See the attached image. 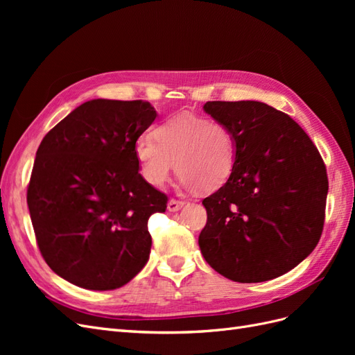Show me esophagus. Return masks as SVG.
<instances>
[{
	"label": "esophagus",
	"mask_w": 355,
	"mask_h": 355,
	"mask_svg": "<svg viewBox=\"0 0 355 355\" xmlns=\"http://www.w3.org/2000/svg\"><path fill=\"white\" fill-rule=\"evenodd\" d=\"M184 204H185V201L171 198V200L167 202V209H168V211H178V210H180L182 207H184Z\"/></svg>",
	"instance_id": "esophagus-1"
}]
</instances>
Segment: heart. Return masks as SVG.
Instances as JSON below:
<instances>
[{"instance_id": "b5f03b06", "label": "heart", "mask_w": 355, "mask_h": 355, "mask_svg": "<svg viewBox=\"0 0 355 355\" xmlns=\"http://www.w3.org/2000/svg\"><path fill=\"white\" fill-rule=\"evenodd\" d=\"M153 136H141L135 155L149 185H166L173 161L187 188L214 191L227 182L235 164V137L230 127L194 114H179L159 123Z\"/></svg>"}]
</instances>
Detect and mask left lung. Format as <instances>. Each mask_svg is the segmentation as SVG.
<instances>
[{"label": "left lung", "mask_w": 355, "mask_h": 355, "mask_svg": "<svg viewBox=\"0 0 355 355\" xmlns=\"http://www.w3.org/2000/svg\"><path fill=\"white\" fill-rule=\"evenodd\" d=\"M235 137V164L204 198L198 244L206 262L239 283L280 277L315 249L323 232L329 180L309 136L287 114L256 102H207Z\"/></svg>", "instance_id": "left-lung-1"}]
</instances>
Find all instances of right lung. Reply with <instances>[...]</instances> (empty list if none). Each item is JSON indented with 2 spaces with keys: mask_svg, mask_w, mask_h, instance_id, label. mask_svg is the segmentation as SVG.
<instances>
[{
  "mask_svg": "<svg viewBox=\"0 0 355 355\" xmlns=\"http://www.w3.org/2000/svg\"><path fill=\"white\" fill-rule=\"evenodd\" d=\"M155 116L149 102L93 99L41 141L26 200L38 249L63 280L114 290L146 265L148 219L167 196L139 173L135 144Z\"/></svg>",
  "mask_w": 355,
  "mask_h": 355,
  "instance_id": "add662e5",
  "label": "right lung"
}]
</instances>
